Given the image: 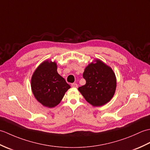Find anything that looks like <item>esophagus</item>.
Wrapping results in <instances>:
<instances>
[{
	"instance_id": "1",
	"label": "esophagus",
	"mask_w": 150,
	"mask_h": 150,
	"mask_svg": "<svg viewBox=\"0 0 150 150\" xmlns=\"http://www.w3.org/2000/svg\"><path fill=\"white\" fill-rule=\"evenodd\" d=\"M71 87L73 88H77L78 87V85H77V84H76V83H73V84H71Z\"/></svg>"
}]
</instances>
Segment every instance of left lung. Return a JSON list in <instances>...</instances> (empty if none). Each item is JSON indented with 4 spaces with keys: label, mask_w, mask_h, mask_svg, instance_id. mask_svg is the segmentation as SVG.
<instances>
[{
    "label": "left lung",
    "mask_w": 150,
    "mask_h": 150,
    "mask_svg": "<svg viewBox=\"0 0 150 150\" xmlns=\"http://www.w3.org/2000/svg\"><path fill=\"white\" fill-rule=\"evenodd\" d=\"M83 77L86 82L78 90L88 103L98 107L110 101L117 87L116 76L111 67L97 59L86 67Z\"/></svg>",
    "instance_id": "left-lung-1"
}]
</instances>
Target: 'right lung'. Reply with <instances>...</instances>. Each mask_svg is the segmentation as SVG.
I'll use <instances>...</instances> for the list:
<instances>
[{
	"instance_id": "1",
	"label": "right lung",
	"mask_w": 150,
	"mask_h": 150,
	"mask_svg": "<svg viewBox=\"0 0 150 150\" xmlns=\"http://www.w3.org/2000/svg\"><path fill=\"white\" fill-rule=\"evenodd\" d=\"M31 88L38 102L44 106L52 108L60 103L70 86L57 72V63L46 60L33 73Z\"/></svg>"
}]
</instances>
